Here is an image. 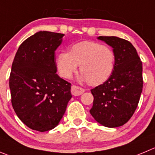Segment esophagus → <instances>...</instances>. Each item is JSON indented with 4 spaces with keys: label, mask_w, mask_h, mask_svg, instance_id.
Masks as SVG:
<instances>
[{
    "label": "esophagus",
    "mask_w": 155,
    "mask_h": 155,
    "mask_svg": "<svg viewBox=\"0 0 155 155\" xmlns=\"http://www.w3.org/2000/svg\"><path fill=\"white\" fill-rule=\"evenodd\" d=\"M84 92H85L84 89L79 87V86H72V88H71V92H72V95H74V96H77V95H82Z\"/></svg>",
    "instance_id": "esophagus-1"
}]
</instances>
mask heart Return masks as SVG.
Listing matches in <instances>:
<instances>
[{
  "label": "heart",
  "instance_id": "obj_1",
  "mask_svg": "<svg viewBox=\"0 0 155 155\" xmlns=\"http://www.w3.org/2000/svg\"><path fill=\"white\" fill-rule=\"evenodd\" d=\"M115 63L114 50L106 45L92 41H81L71 46L69 53L60 52L56 57V69L64 79H70L79 66L81 81L92 86L105 82L113 73Z\"/></svg>",
  "mask_w": 155,
  "mask_h": 155
}]
</instances>
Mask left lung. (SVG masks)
<instances>
[{"instance_id": "obj_1", "label": "left lung", "mask_w": 155, "mask_h": 155, "mask_svg": "<svg viewBox=\"0 0 155 155\" xmlns=\"http://www.w3.org/2000/svg\"><path fill=\"white\" fill-rule=\"evenodd\" d=\"M98 40L112 47L115 63L112 76L91 90L94 97L90 114L108 128L123 125L136 110L142 92V63L136 49L119 37H100Z\"/></svg>"}]
</instances>
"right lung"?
<instances>
[{"mask_svg":"<svg viewBox=\"0 0 155 155\" xmlns=\"http://www.w3.org/2000/svg\"><path fill=\"white\" fill-rule=\"evenodd\" d=\"M64 34L39 31L19 47L9 86L18 118L35 131H47L60 123L72 98L71 84L56 74L55 51Z\"/></svg>","mask_w":155,"mask_h":155,"instance_id":"right-lung-1","label":"right lung"}]
</instances>
